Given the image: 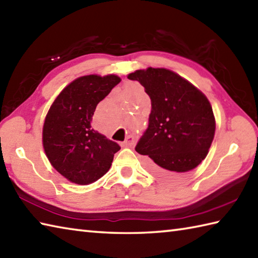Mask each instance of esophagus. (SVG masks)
I'll use <instances>...</instances> for the list:
<instances>
[{
	"instance_id": "34e87169",
	"label": "esophagus",
	"mask_w": 258,
	"mask_h": 258,
	"mask_svg": "<svg viewBox=\"0 0 258 258\" xmlns=\"http://www.w3.org/2000/svg\"><path fill=\"white\" fill-rule=\"evenodd\" d=\"M134 142H135V138H134V136H133V135H128L127 138H126V140L124 141V145L131 146V145L134 144Z\"/></svg>"
}]
</instances>
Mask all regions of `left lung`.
I'll return each instance as SVG.
<instances>
[{"label":"left lung","mask_w":258,"mask_h":258,"mask_svg":"<svg viewBox=\"0 0 258 258\" xmlns=\"http://www.w3.org/2000/svg\"><path fill=\"white\" fill-rule=\"evenodd\" d=\"M127 78L142 85L151 98L149 126L135 146L149 158L148 169L160 178L175 179L198 166L216 130L208 98L169 69L150 67Z\"/></svg>","instance_id":"left-lung-1"}]
</instances>
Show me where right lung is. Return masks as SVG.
Listing matches in <instances>:
<instances>
[{"instance_id":"1","label":"right lung","mask_w":258,"mask_h":258,"mask_svg":"<svg viewBox=\"0 0 258 258\" xmlns=\"http://www.w3.org/2000/svg\"><path fill=\"white\" fill-rule=\"evenodd\" d=\"M120 78L83 76L75 79L54 99L45 116L42 143L53 168L77 184H89L102 178L112 165L120 146L92 128L96 106Z\"/></svg>"}]
</instances>
